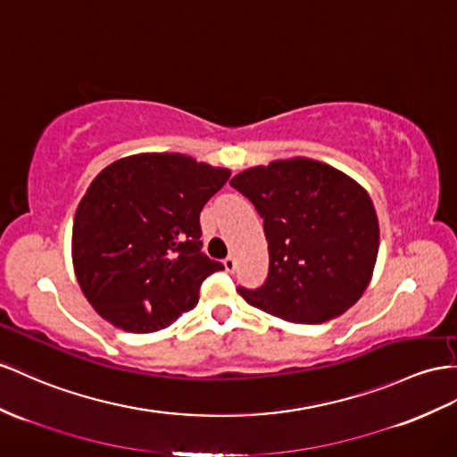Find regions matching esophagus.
<instances>
[{
	"label": "esophagus",
	"instance_id": "1",
	"mask_svg": "<svg viewBox=\"0 0 457 457\" xmlns=\"http://www.w3.org/2000/svg\"><path fill=\"white\" fill-rule=\"evenodd\" d=\"M224 266H226V270L228 272H233V270H236V259H233V256H228V259H224Z\"/></svg>",
	"mask_w": 457,
	"mask_h": 457
}]
</instances>
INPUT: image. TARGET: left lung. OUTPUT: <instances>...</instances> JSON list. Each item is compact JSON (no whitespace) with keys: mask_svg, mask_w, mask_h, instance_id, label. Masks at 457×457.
<instances>
[{"mask_svg":"<svg viewBox=\"0 0 457 457\" xmlns=\"http://www.w3.org/2000/svg\"><path fill=\"white\" fill-rule=\"evenodd\" d=\"M264 218L268 278L239 287L249 305L297 324L340 317L365 294L380 228L365 187L312 158L274 160L231 181Z\"/></svg>","mask_w":457,"mask_h":457,"instance_id":"1","label":"left lung"}]
</instances>
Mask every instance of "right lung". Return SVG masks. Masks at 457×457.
Masks as SVG:
<instances>
[{
	"label": "right lung",
	"mask_w": 457,
	"mask_h": 457,
	"mask_svg": "<svg viewBox=\"0 0 457 457\" xmlns=\"http://www.w3.org/2000/svg\"><path fill=\"white\" fill-rule=\"evenodd\" d=\"M231 170L179 152H143L104 168L73 221L71 256L87 301L115 328H168L224 264L201 251V210Z\"/></svg>",
	"instance_id": "add662e5"
}]
</instances>
